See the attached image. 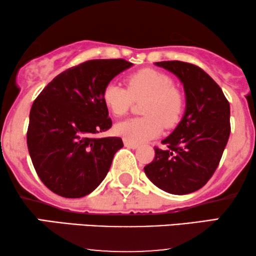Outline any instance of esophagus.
Here are the masks:
<instances>
[{
    "instance_id": "34e87169",
    "label": "esophagus",
    "mask_w": 256,
    "mask_h": 256,
    "mask_svg": "<svg viewBox=\"0 0 256 256\" xmlns=\"http://www.w3.org/2000/svg\"><path fill=\"white\" fill-rule=\"evenodd\" d=\"M124 143L127 148H130V149H136L138 146V144H136V143H134V142L127 141V140H124Z\"/></svg>"
}]
</instances>
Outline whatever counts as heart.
Here are the masks:
<instances>
[{
	"mask_svg": "<svg viewBox=\"0 0 256 256\" xmlns=\"http://www.w3.org/2000/svg\"><path fill=\"white\" fill-rule=\"evenodd\" d=\"M127 88L115 82L107 84L102 99L115 116L127 114L134 101H142L146 116L128 118L115 126V132L127 141L138 143L156 138L162 127L172 128L183 114L184 100L172 79L152 68H142L126 79Z\"/></svg>",
	"mask_w": 256,
	"mask_h": 256,
	"instance_id": "1",
	"label": "heart"
}]
</instances>
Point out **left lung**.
<instances>
[{
	"mask_svg": "<svg viewBox=\"0 0 256 256\" xmlns=\"http://www.w3.org/2000/svg\"><path fill=\"white\" fill-rule=\"evenodd\" d=\"M155 65L183 82L186 110L176 129L155 146V158L144 166L146 177L172 194L194 192L210 180L230 134V102L218 84L199 66L180 60Z\"/></svg>",
	"mask_w": 256,
	"mask_h": 256,
	"instance_id": "8db88e82",
	"label": "left lung"
}]
</instances>
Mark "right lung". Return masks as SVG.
<instances>
[{"label":"right lung","instance_id":"obj_1","mask_svg":"<svg viewBox=\"0 0 256 256\" xmlns=\"http://www.w3.org/2000/svg\"><path fill=\"white\" fill-rule=\"evenodd\" d=\"M132 64L93 59L62 72L34 101L26 143L45 186L65 198L85 197L110 171L120 138H96L112 127L102 92Z\"/></svg>","mask_w":256,"mask_h":256}]
</instances>
